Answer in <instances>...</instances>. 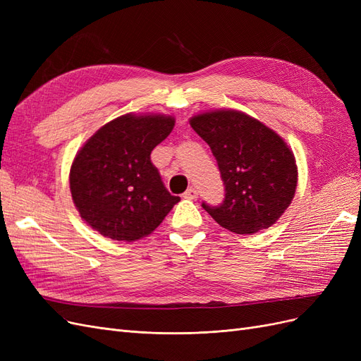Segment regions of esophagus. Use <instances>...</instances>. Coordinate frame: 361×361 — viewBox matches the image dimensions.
<instances>
[{"label":"esophagus","mask_w":361,"mask_h":361,"mask_svg":"<svg viewBox=\"0 0 361 361\" xmlns=\"http://www.w3.org/2000/svg\"><path fill=\"white\" fill-rule=\"evenodd\" d=\"M197 190H195V188H188L187 191H185L183 192V197L185 199H188V200H195V199H197Z\"/></svg>","instance_id":"34e87169"}]
</instances>
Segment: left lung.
Returning <instances> with one entry per match:
<instances>
[{
  "instance_id": "left-lung-1",
  "label": "left lung",
  "mask_w": 361,
  "mask_h": 361,
  "mask_svg": "<svg viewBox=\"0 0 361 361\" xmlns=\"http://www.w3.org/2000/svg\"><path fill=\"white\" fill-rule=\"evenodd\" d=\"M191 126L216 159L224 183L223 203H202L227 231L251 235L274 224L297 188L290 149L274 130L241 111L221 110L194 116Z\"/></svg>"
}]
</instances>
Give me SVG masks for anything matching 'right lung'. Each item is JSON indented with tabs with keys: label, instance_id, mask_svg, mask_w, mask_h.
<instances>
[{
	"label": "right lung",
	"instance_id": "obj_1",
	"mask_svg": "<svg viewBox=\"0 0 361 361\" xmlns=\"http://www.w3.org/2000/svg\"><path fill=\"white\" fill-rule=\"evenodd\" d=\"M173 126L170 116L126 114L82 146L71 169V192L94 231L116 241H137L154 232L180 200L167 191L150 159Z\"/></svg>",
	"mask_w": 361,
	"mask_h": 361
}]
</instances>
